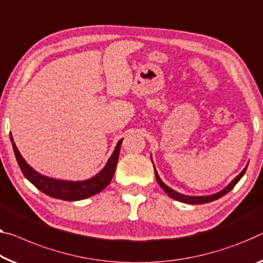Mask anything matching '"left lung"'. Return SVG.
Returning a JSON list of instances; mask_svg holds the SVG:
<instances>
[{
	"mask_svg": "<svg viewBox=\"0 0 263 263\" xmlns=\"http://www.w3.org/2000/svg\"><path fill=\"white\" fill-rule=\"evenodd\" d=\"M247 166H248V165H247ZM247 166L245 167L243 170H242V172H241L240 175L236 176V177H235V178L233 179V181L230 182V183L228 184V185H227V186L224 187V189L221 190V191H219V193H217V194L209 195V196H186V195H182V194L177 193V191L172 190L171 187H169V186L166 185V184H164L162 179L159 178L158 174H157V170H156V169H155V175H156L157 182H158L160 187H162V189H163L164 191H165V193L167 194V196H169V197L176 199V201H179V202H183V203H187V204H204V203L213 202V201H215V199L221 198L222 196H224L226 194H228L229 191L232 190L235 185H236L237 182L240 181V179L242 178V176L245 175V172H246V170H247Z\"/></svg>",
	"mask_w": 263,
	"mask_h": 263,
	"instance_id": "left-lung-1",
	"label": "left lung"
}]
</instances>
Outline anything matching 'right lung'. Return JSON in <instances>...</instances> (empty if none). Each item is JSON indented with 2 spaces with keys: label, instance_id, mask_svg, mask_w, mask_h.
I'll return each instance as SVG.
<instances>
[{
  "label": "right lung",
  "instance_id": "obj_1",
  "mask_svg": "<svg viewBox=\"0 0 263 263\" xmlns=\"http://www.w3.org/2000/svg\"><path fill=\"white\" fill-rule=\"evenodd\" d=\"M10 140L11 144H13L14 154L15 157H16L18 166L23 172V175H25V177L44 194L54 198L64 199V201H80V199L91 197V196L100 193L101 190H104L105 187L108 185L109 182L112 181L113 175H115L116 172V166L119 158L120 145L121 142H123V139L119 140L112 156L109 157V159L107 160L106 165H105L104 169L101 170L99 174H97L92 178L86 179V181L73 182L62 181V179H54L39 174L37 171H35L33 167H30L28 164L26 163V160L23 159V157L20 154L16 145L14 143L11 133Z\"/></svg>",
  "mask_w": 263,
  "mask_h": 263
}]
</instances>
